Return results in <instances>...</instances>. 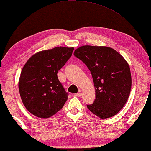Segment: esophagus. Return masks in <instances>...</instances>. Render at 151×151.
<instances>
[{
	"label": "esophagus",
	"mask_w": 151,
	"mask_h": 151,
	"mask_svg": "<svg viewBox=\"0 0 151 151\" xmlns=\"http://www.w3.org/2000/svg\"><path fill=\"white\" fill-rule=\"evenodd\" d=\"M74 95L76 96H81L82 95V93H81V92H79V93H75Z\"/></svg>",
	"instance_id": "obj_1"
}]
</instances>
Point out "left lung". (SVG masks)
<instances>
[{"label":"left lung","instance_id":"obj_1","mask_svg":"<svg viewBox=\"0 0 151 151\" xmlns=\"http://www.w3.org/2000/svg\"><path fill=\"white\" fill-rule=\"evenodd\" d=\"M74 55L85 64L93 78L96 99L86 105L89 111L101 119L115 115L131 92L129 64L117 51L107 47L83 46L75 50Z\"/></svg>","mask_w":151,"mask_h":151}]
</instances>
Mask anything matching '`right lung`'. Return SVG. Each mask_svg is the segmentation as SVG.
I'll list each match as a JSON object with an SVG mask.
<instances>
[{
  "mask_svg": "<svg viewBox=\"0 0 151 151\" xmlns=\"http://www.w3.org/2000/svg\"><path fill=\"white\" fill-rule=\"evenodd\" d=\"M74 48L57 47L32 55L22 68L19 82L24 106L40 118H49L68 99L57 76L58 71L72 56Z\"/></svg>",
  "mask_w": 151,
  "mask_h": 151,
  "instance_id": "1",
  "label": "right lung"
}]
</instances>
